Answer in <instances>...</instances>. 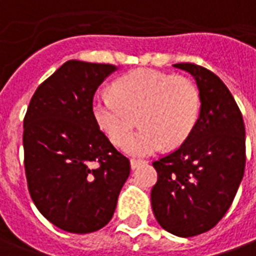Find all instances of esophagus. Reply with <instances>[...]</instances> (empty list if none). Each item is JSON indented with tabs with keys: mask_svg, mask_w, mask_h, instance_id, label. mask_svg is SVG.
Wrapping results in <instances>:
<instances>
[{
	"mask_svg": "<svg viewBox=\"0 0 256 256\" xmlns=\"http://www.w3.org/2000/svg\"><path fill=\"white\" fill-rule=\"evenodd\" d=\"M144 164L142 160H136V159H131V168L132 169H136V168H140V164Z\"/></svg>",
	"mask_w": 256,
	"mask_h": 256,
	"instance_id": "1",
	"label": "esophagus"
}]
</instances>
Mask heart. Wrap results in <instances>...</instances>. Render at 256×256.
<instances>
[{
	"label": "heart",
	"instance_id": "obj_1",
	"mask_svg": "<svg viewBox=\"0 0 256 256\" xmlns=\"http://www.w3.org/2000/svg\"><path fill=\"white\" fill-rule=\"evenodd\" d=\"M198 112L196 84L152 68L126 73L112 84V92H100L92 98V116L116 145L126 142L136 121L142 124L125 146L134 156L152 155L164 144L176 146L184 142Z\"/></svg>",
	"mask_w": 256,
	"mask_h": 256
}]
</instances>
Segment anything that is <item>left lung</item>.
Masks as SVG:
<instances>
[{
	"mask_svg": "<svg viewBox=\"0 0 256 256\" xmlns=\"http://www.w3.org/2000/svg\"><path fill=\"white\" fill-rule=\"evenodd\" d=\"M173 66L194 77L200 116L180 148L154 162L150 203L160 227L188 238L216 227L232 203L244 178L245 126L220 77L194 63Z\"/></svg>",
	"mask_w": 256,
	"mask_h": 256,
	"instance_id": "obj_1",
	"label": "left lung"
}]
</instances>
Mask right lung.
Returning <instances> with one entry per match:
<instances>
[{"label": "right lung", "mask_w": 256, "mask_h": 256, "mask_svg": "<svg viewBox=\"0 0 256 256\" xmlns=\"http://www.w3.org/2000/svg\"><path fill=\"white\" fill-rule=\"evenodd\" d=\"M114 64L68 60L32 96L24 118L29 194L46 220L87 234L107 226L130 176L92 116V98Z\"/></svg>", "instance_id": "right-lung-1"}]
</instances>
